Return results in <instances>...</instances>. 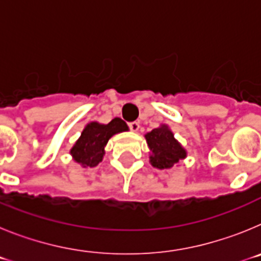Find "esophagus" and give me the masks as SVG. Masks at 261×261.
Returning <instances> with one entry per match:
<instances>
[{
    "instance_id": "34e87169",
    "label": "esophagus",
    "mask_w": 261,
    "mask_h": 261,
    "mask_svg": "<svg viewBox=\"0 0 261 261\" xmlns=\"http://www.w3.org/2000/svg\"><path fill=\"white\" fill-rule=\"evenodd\" d=\"M129 128L132 132H137L138 129H140V124L137 121H132V123H129Z\"/></svg>"
}]
</instances>
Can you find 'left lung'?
<instances>
[{
	"instance_id": "left-lung-1",
	"label": "left lung",
	"mask_w": 261,
	"mask_h": 261,
	"mask_svg": "<svg viewBox=\"0 0 261 261\" xmlns=\"http://www.w3.org/2000/svg\"><path fill=\"white\" fill-rule=\"evenodd\" d=\"M147 147L150 149V165L153 167L165 170L187 158V150L175 138L168 125L161 124L158 128L145 135Z\"/></svg>"
}]
</instances>
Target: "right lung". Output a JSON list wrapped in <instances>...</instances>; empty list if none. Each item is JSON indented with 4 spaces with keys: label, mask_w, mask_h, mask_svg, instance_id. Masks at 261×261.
<instances>
[{
    "label": "right lung",
    "mask_w": 261,
    "mask_h": 261,
    "mask_svg": "<svg viewBox=\"0 0 261 261\" xmlns=\"http://www.w3.org/2000/svg\"><path fill=\"white\" fill-rule=\"evenodd\" d=\"M126 130L128 125L120 117H115L108 124L91 121L85 126L80 138L70 149L71 158L82 167H95L103 161L108 140Z\"/></svg>",
    "instance_id": "obj_1"
}]
</instances>
